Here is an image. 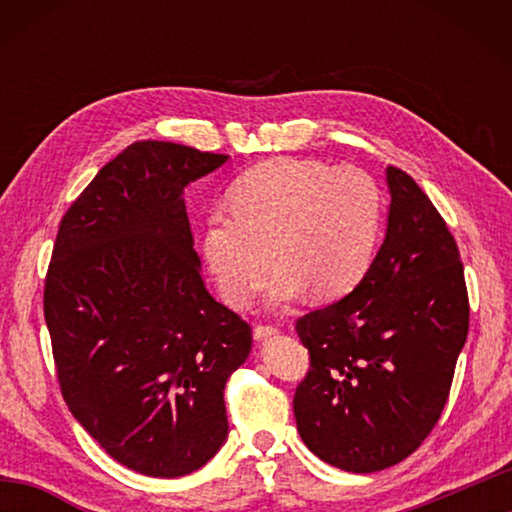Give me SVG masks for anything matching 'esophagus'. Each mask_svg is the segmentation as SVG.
Here are the masks:
<instances>
[{
  "label": "esophagus",
  "mask_w": 512,
  "mask_h": 512,
  "mask_svg": "<svg viewBox=\"0 0 512 512\" xmlns=\"http://www.w3.org/2000/svg\"><path fill=\"white\" fill-rule=\"evenodd\" d=\"M275 334H277V327H273V325H257L253 329V339L255 341H266V339H271V336H275Z\"/></svg>",
  "instance_id": "1"
}]
</instances>
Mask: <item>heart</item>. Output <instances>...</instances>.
<instances>
[{"mask_svg": "<svg viewBox=\"0 0 512 512\" xmlns=\"http://www.w3.org/2000/svg\"><path fill=\"white\" fill-rule=\"evenodd\" d=\"M232 212L205 221L203 257L221 298L244 307L268 271L266 307H284L302 293L318 302L348 296L377 253L384 198L375 178L357 167L298 158L257 164L237 180Z\"/></svg>", "mask_w": 512, "mask_h": 512, "instance_id": "obj_1", "label": "heart"}]
</instances>
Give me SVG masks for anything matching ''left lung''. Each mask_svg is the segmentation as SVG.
<instances>
[{
	"label": "left lung",
	"mask_w": 512,
	"mask_h": 512,
	"mask_svg": "<svg viewBox=\"0 0 512 512\" xmlns=\"http://www.w3.org/2000/svg\"><path fill=\"white\" fill-rule=\"evenodd\" d=\"M384 244L348 296L302 316L311 368L293 397L300 438L345 472H379L422 445L445 409L470 305L443 216L402 169Z\"/></svg>",
	"instance_id": "1"
}]
</instances>
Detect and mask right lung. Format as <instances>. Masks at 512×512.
<instances>
[{
  "instance_id": "obj_1",
  "label": "right lung",
  "mask_w": 512,
  "mask_h": 512,
  "mask_svg": "<svg viewBox=\"0 0 512 512\" xmlns=\"http://www.w3.org/2000/svg\"><path fill=\"white\" fill-rule=\"evenodd\" d=\"M228 155L135 142L58 228L45 320L60 391L83 429L146 476L196 472L228 438L225 381L253 336L201 277L183 192Z\"/></svg>"
}]
</instances>
